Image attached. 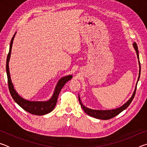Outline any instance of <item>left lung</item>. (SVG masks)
Returning a JSON list of instances; mask_svg holds the SVG:
<instances>
[{
	"label": "left lung",
	"instance_id": "8db88e82",
	"mask_svg": "<svg viewBox=\"0 0 147 147\" xmlns=\"http://www.w3.org/2000/svg\"><path fill=\"white\" fill-rule=\"evenodd\" d=\"M133 47L135 51H136V54H137V56H138V60L139 59V52H138V45L136 42H134L133 43ZM139 76H138V81H137L136 85L135 87V89H134V93L132 94V95L130 97V98L126 102L124 103L123 106H121L119 108H115V109H109V110H100V109H91L89 108L88 107H86L84 105L82 102L80 97L79 94H78V99H79V102L82 108L83 109V110L84 111V112L88 114V115L92 117L98 119H102V120H108V119H110L111 118L114 117L116 115H119V113L122 111H124V109H126L130 105V103L131 102V101L134 98V96H135L136 94V88H137V85H138V82L139 81V77H140V74H141V66H140V62H139Z\"/></svg>",
	"mask_w": 147,
	"mask_h": 147
}]
</instances>
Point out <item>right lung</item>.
Here are the masks:
<instances>
[{
  "instance_id": "add662e5",
  "label": "right lung",
  "mask_w": 147,
  "mask_h": 147,
  "mask_svg": "<svg viewBox=\"0 0 147 147\" xmlns=\"http://www.w3.org/2000/svg\"><path fill=\"white\" fill-rule=\"evenodd\" d=\"M17 32L15 33L13 35V38H12L10 45H9V53L7 56L6 59V73L7 76H8V87L9 90L10 92V94L13 98L14 101L18 104L19 106H21L22 108L24 110L28 111V113L33 114V115H46V114L51 112L55 108L56 105L57 100H58V97L60 91L61 89L64 86L68 81L71 80L73 78L72 75H67L63 76L62 78L59 80V81L57 83L56 88L54 89V93L53 94V96L49 100L47 101H30L26 100V99L21 97L19 94L17 93V92L14 89V86L12 83L10 73H9V58L11 56V49H12V44H13V41L16 36Z\"/></svg>"
}]
</instances>
